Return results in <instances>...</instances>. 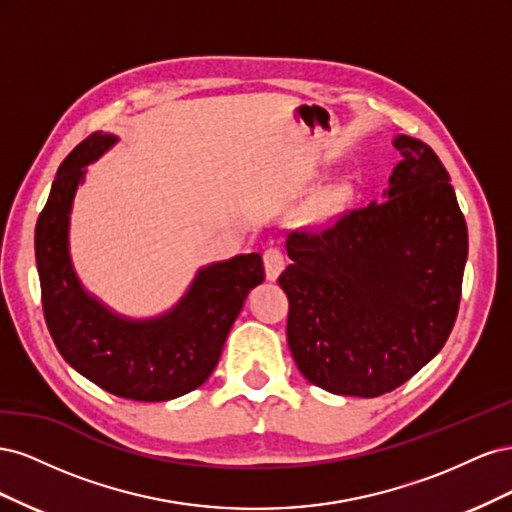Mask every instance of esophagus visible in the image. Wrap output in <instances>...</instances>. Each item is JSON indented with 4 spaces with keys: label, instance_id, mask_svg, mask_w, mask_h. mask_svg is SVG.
Wrapping results in <instances>:
<instances>
[{
    "label": "esophagus",
    "instance_id": "1",
    "mask_svg": "<svg viewBox=\"0 0 512 512\" xmlns=\"http://www.w3.org/2000/svg\"><path fill=\"white\" fill-rule=\"evenodd\" d=\"M262 260H265V273H267V280L275 282L277 277H280V273L284 271V254L280 247H267L265 254H262Z\"/></svg>",
    "mask_w": 512,
    "mask_h": 512
}]
</instances>
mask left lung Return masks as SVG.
<instances>
[{"mask_svg":"<svg viewBox=\"0 0 512 512\" xmlns=\"http://www.w3.org/2000/svg\"><path fill=\"white\" fill-rule=\"evenodd\" d=\"M382 203L290 232L288 346L301 374L335 395L378 397L446 344L459 312L468 226L429 145L399 134Z\"/></svg>","mask_w":512,"mask_h":512,"instance_id":"left-lung-1","label":"left lung"}]
</instances>
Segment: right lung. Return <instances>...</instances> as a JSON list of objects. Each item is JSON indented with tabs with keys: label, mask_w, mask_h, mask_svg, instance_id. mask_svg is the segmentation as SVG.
Wrapping results in <instances>:
<instances>
[{
	"label": "right lung",
	"mask_w": 512,
	"mask_h": 512,
	"mask_svg": "<svg viewBox=\"0 0 512 512\" xmlns=\"http://www.w3.org/2000/svg\"><path fill=\"white\" fill-rule=\"evenodd\" d=\"M115 143L117 136L94 132L57 170L36 224L44 320L66 363L100 389L134 401H168L213 374L247 294L265 280V267L260 254L213 262L196 273L173 309L149 320L119 316L91 297L70 260V211L85 166Z\"/></svg>",
	"instance_id": "add662e5"
}]
</instances>
